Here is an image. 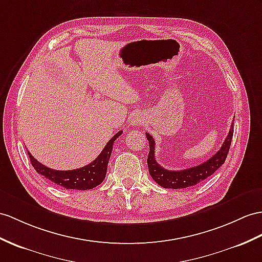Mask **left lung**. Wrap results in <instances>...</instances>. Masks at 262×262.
<instances>
[{
  "instance_id": "obj_1",
  "label": "left lung",
  "mask_w": 262,
  "mask_h": 262,
  "mask_svg": "<svg viewBox=\"0 0 262 262\" xmlns=\"http://www.w3.org/2000/svg\"><path fill=\"white\" fill-rule=\"evenodd\" d=\"M232 136L233 123L231 124L230 131H229L220 150L216 152L212 158H210L206 162H203L199 165H195V167L192 168H188L179 171H172L164 169L157 162L155 157L156 142L149 133H145V137L148 139L150 146L148 160H146V162H148L150 176L159 186H161L165 189H183L195 186V184L201 182L202 180H206L208 177L212 176L214 172L225 163L229 149H230L231 145Z\"/></svg>"
}]
</instances>
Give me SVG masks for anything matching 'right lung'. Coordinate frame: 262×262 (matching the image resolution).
I'll list each match as a JSON object with an SVG mask.
<instances>
[{
  "label": "right lung",
  "mask_w": 262,
  "mask_h": 262,
  "mask_svg": "<svg viewBox=\"0 0 262 262\" xmlns=\"http://www.w3.org/2000/svg\"><path fill=\"white\" fill-rule=\"evenodd\" d=\"M121 135H122V131L116 133V136H113L110 139V141L106 143L99 157L91 163H89L88 165H84V167L80 169L68 171L53 170L40 163L36 159L33 158V156L30 152H28V155L30 157L31 164L33 165V168L37 173L47 178L48 180L54 182L57 186L73 190H90L99 186L104 180L107 163H109L113 149V142Z\"/></svg>",
  "instance_id": "1"
}]
</instances>
